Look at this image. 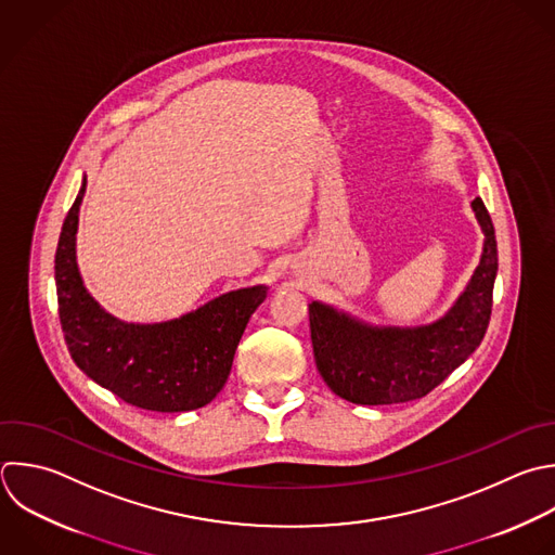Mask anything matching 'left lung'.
Wrapping results in <instances>:
<instances>
[{
	"label": "left lung",
	"mask_w": 555,
	"mask_h": 555,
	"mask_svg": "<svg viewBox=\"0 0 555 555\" xmlns=\"http://www.w3.org/2000/svg\"><path fill=\"white\" fill-rule=\"evenodd\" d=\"M483 230V256L451 312L425 327H366L323 306L310 304L314 360L325 384L360 405L414 401L431 392L481 343L496 275V238L479 197L470 204Z\"/></svg>",
	"instance_id": "8db88e82"
}]
</instances>
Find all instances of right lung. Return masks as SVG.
Returning a JSON list of instances; mask_svg holds the SVG:
<instances>
[{"label":"right lung","instance_id":"right-lung-1","mask_svg":"<svg viewBox=\"0 0 555 555\" xmlns=\"http://www.w3.org/2000/svg\"><path fill=\"white\" fill-rule=\"evenodd\" d=\"M80 189L56 249L59 317L74 362L130 405L186 412L210 403L223 388L236 347L267 288L228 293L204 308L156 325L121 323L85 291L76 267Z\"/></svg>","mask_w":555,"mask_h":555}]
</instances>
